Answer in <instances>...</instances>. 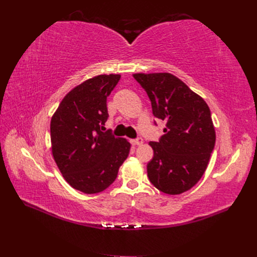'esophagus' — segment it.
I'll return each mask as SVG.
<instances>
[{
	"mask_svg": "<svg viewBox=\"0 0 257 257\" xmlns=\"http://www.w3.org/2000/svg\"><path fill=\"white\" fill-rule=\"evenodd\" d=\"M143 143H144V141H143V138H141V137H138V138L133 139V141H132V144L136 145V146H141V145H143Z\"/></svg>",
	"mask_w": 257,
	"mask_h": 257,
	"instance_id": "esophagus-1",
	"label": "esophagus"
}]
</instances>
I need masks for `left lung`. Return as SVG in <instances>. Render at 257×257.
Masks as SVG:
<instances>
[{"mask_svg":"<svg viewBox=\"0 0 257 257\" xmlns=\"http://www.w3.org/2000/svg\"><path fill=\"white\" fill-rule=\"evenodd\" d=\"M151 100L155 118L166 122L154 155L148 163L150 182L163 193L189 191L204 175L214 144L215 131L205 100L169 73L134 74Z\"/></svg>","mask_w":257,"mask_h":257,"instance_id":"obj_1","label":"left lung"}]
</instances>
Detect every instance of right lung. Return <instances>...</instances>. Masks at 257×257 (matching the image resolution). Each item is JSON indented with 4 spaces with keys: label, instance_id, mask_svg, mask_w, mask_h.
<instances>
[{
    "label": "right lung",
    "instance_id": "obj_1",
    "mask_svg": "<svg viewBox=\"0 0 257 257\" xmlns=\"http://www.w3.org/2000/svg\"><path fill=\"white\" fill-rule=\"evenodd\" d=\"M120 75H98L62 99L50 122L53 159L67 183L85 194L106 190L126 160L131 144L105 130L107 97Z\"/></svg>",
    "mask_w": 257,
    "mask_h": 257
}]
</instances>
